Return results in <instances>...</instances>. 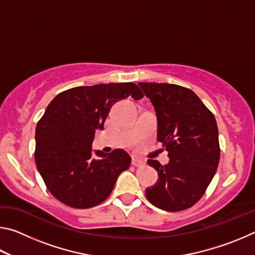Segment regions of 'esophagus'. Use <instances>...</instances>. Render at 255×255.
<instances>
[{"label": "esophagus", "instance_id": "34e87169", "mask_svg": "<svg viewBox=\"0 0 255 255\" xmlns=\"http://www.w3.org/2000/svg\"><path fill=\"white\" fill-rule=\"evenodd\" d=\"M131 164H132L133 166L139 167V166H143L144 164H145V162H144V161H141V159H139V158H137V157H133V158H132V162H131Z\"/></svg>", "mask_w": 255, "mask_h": 255}]
</instances>
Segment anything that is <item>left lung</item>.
<instances>
[{"mask_svg":"<svg viewBox=\"0 0 255 255\" xmlns=\"http://www.w3.org/2000/svg\"><path fill=\"white\" fill-rule=\"evenodd\" d=\"M138 84L154 106L157 140L170 158L167 165L147 161L157 171L158 181L146 189V197L159 209H188L204 196L217 171L221 147L216 119L190 89L169 83Z\"/></svg>","mask_w":255,"mask_h":255,"instance_id":"left-lung-1","label":"left lung"}]
</instances>
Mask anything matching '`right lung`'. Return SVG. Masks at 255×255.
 I'll return each mask as SVG.
<instances>
[{
  "mask_svg": "<svg viewBox=\"0 0 255 255\" xmlns=\"http://www.w3.org/2000/svg\"><path fill=\"white\" fill-rule=\"evenodd\" d=\"M144 93L138 85L108 83L76 86L54 98L36 127L34 161L47 189L56 199L72 208L86 209L105 201L131 157L124 149L106 154L92 141L103 129L115 102Z\"/></svg>",
  "mask_w": 255,
  "mask_h": 255,
  "instance_id": "right-lung-1",
  "label": "right lung"
}]
</instances>
